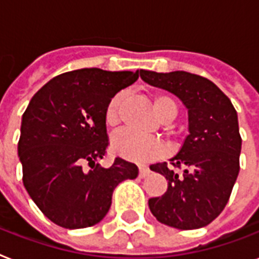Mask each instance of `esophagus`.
<instances>
[{"mask_svg":"<svg viewBox=\"0 0 259 259\" xmlns=\"http://www.w3.org/2000/svg\"><path fill=\"white\" fill-rule=\"evenodd\" d=\"M138 177L140 178H145L146 176H149V173H150V170H149V167L146 165H140V167H138Z\"/></svg>","mask_w":259,"mask_h":259,"instance_id":"esophagus-1","label":"esophagus"}]
</instances>
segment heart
<instances>
[{
    "instance_id": "1",
    "label": "heart",
    "mask_w": 259,
    "mask_h": 259,
    "mask_svg": "<svg viewBox=\"0 0 259 259\" xmlns=\"http://www.w3.org/2000/svg\"><path fill=\"white\" fill-rule=\"evenodd\" d=\"M122 93L115 94L106 106L105 122L110 127L118 125L119 108L122 105ZM153 108L157 117L162 122L173 119L177 114V106L174 104V101L165 94H155L153 97ZM111 150L119 157L129 159V161L145 162V161H151V159L161 157L163 153V146L153 138L137 136L130 132H121L111 138Z\"/></svg>"
}]
</instances>
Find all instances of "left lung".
I'll return each mask as SVG.
<instances>
[{"label":"left lung","mask_w":259,"mask_h":259,"mask_svg":"<svg viewBox=\"0 0 259 259\" xmlns=\"http://www.w3.org/2000/svg\"><path fill=\"white\" fill-rule=\"evenodd\" d=\"M140 75L178 97L189 118L188 137L170 163L150 165L166 178L167 190L149 199V209L171 228H203L224 210L238 177L242 140L237 111L222 90L201 75L180 70H140Z\"/></svg>","instance_id":"1"}]
</instances>
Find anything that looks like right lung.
<instances>
[{
    "instance_id": "right-lung-1",
    "label": "right lung",
    "mask_w": 259,
    "mask_h": 259,
    "mask_svg": "<svg viewBox=\"0 0 259 259\" xmlns=\"http://www.w3.org/2000/svg\"><path fill=\"white\" fill-rule=\"evenodd\" d=\"M138 77L140 70L68 71L45 83L27 105L18 141L22 181L45 217L61 228L98 224L110 209L117 185L138 176V167L122 158L108 169L96 163L109 144V101Z\"/></svg>"
}]
</instances>
